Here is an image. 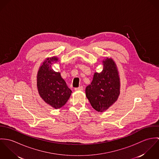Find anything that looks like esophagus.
<instances>
[{
	"instance_id": "esophagus-1",
	"label": "esophagus",
	"mask_w": 159,
	"mask_h": 159,
	"mask_svg": "<svg viewBox=\"0 0 159 159\" xmlns=\"http://www.w3.org/2000/svg\"><path fill=\"white\" fill-rule=\"evenodd\" d=\"M75 91H83V87L82 86H80L79 88H76L75 89Z\"/></svg>"
}]
</instances>
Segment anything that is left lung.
Listing matches in <instances>:
<instances>
[{
    "instance_id": "obj_1",
    "label": "left lung",
    "mask_w": 159,
    "mask_h": 159,
    "mask_svg": "<svg viewBox=\"0 0 159 159\" xmlns=\"http://www.w3.org/2000/svg\"><path fill=\"white\" fill-rule=\"evenodd\" d=\"M103 69L95 73L91 84L86 88V95L91 106L103 112L117 100L120 93V79L116 66L111 59L103 61Z\"/></svg>"
}]
</instances>
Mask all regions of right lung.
<instances>
[{"label":"right lung","mask_w":159,"mask_h":159,"mask_svg":"<svg viewBox=\"0 0 159 159\" xmlns=\"http://www.w3.org/2000/svg\"><path fill=\"white\" fill-rule=\"evenodd\" d=\"M57 61L56 57L47 59L39 68L37 78V88L40 97L46 103L56 109L62 107L71 93L61 73L51 68L52 63Z\"/></svg>","instance_id":"obj_1"}]
</instances>
